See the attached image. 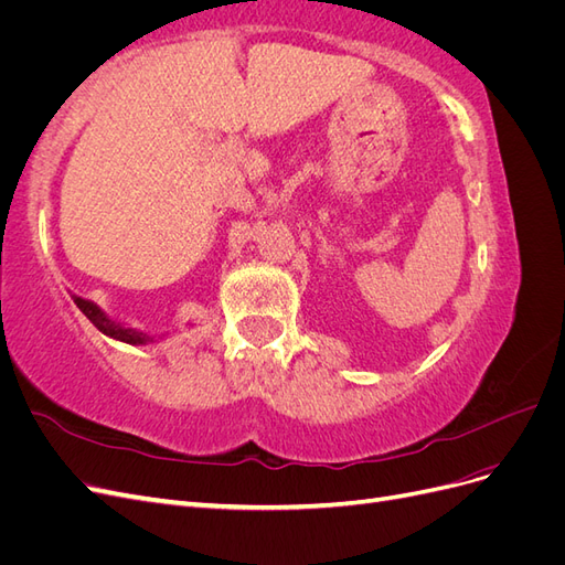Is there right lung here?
I'll use <instances>...</instances> for the list:
<instances>
[{"label": "right lung", "mask_w": 565, "mask_h": 565, "mask_svg": "<svg viewBox=\"0 0 565 565\" xmlns=\"http://www.w3.org/2000/svg\"><path fill=\"white\" fill-rule=\"evenodd\" d=\"M73 301L77 303V309L94 322V328L98 332H104L106 337H110L115 341H125V344H131V347H146V344H156V341H160L169 334V332L167 334H148L143 330L129 328V324H125V322L113 320L104 309H100L98 303H94L89 299H82L77 295H73Z\"/></svg>", "instance_id": "obj_1"}]
</instances>
